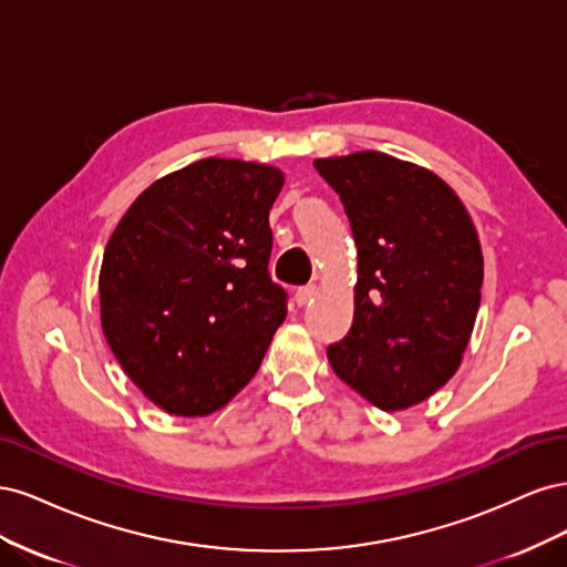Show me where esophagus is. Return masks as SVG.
I'll list each match as a JSON object with an SVG mask.
<instances>
[{"label":"esophagus","mask_w":567,"mask_h":567,"mask_svg":"<svg viewBox=\"0 0 567 567\" xmlns=\"http://www.w3.org/2000/svg\"><path fill=\"white\" fill-rule=\"evenodd\" d=\"M317 296V286H302L296 290V302L302 307L307 302H312Z\"/></svg>","instance_id":"1"}]
</instances>
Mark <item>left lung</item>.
<instances>
[{
  "instance_id": "obj_1",
  "label": "left lung",
  "mask_w": 567,
  "mask_h": 567,
  "mask_svg": "<svg viewBox=\"0 0 567 567\" xmlns=\"http://www.w3.org/2000/svg\"><path fill=\"white\" fill-rule=\"evenodd\" d=\"M357 246L354 319L329 354L383 411L431 398L458 371L480 307L483 248L466 205L433 169L379 151L317 158Z\"/></svg>"
}]
</instances>
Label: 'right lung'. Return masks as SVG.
Segmentation results:
<instances>
[{"label":"right lung","mask_w":567,"mask_h":567,"mask_svg":"<svg viewBox=\"0 0 567 567\" xmlns=\"http://www.w3.org/2000/svg\"><path fill=\"white\" fill-rule=\"evenodd\" d=\"M279 167L203 158L134 198L99 271L101 329L158 409L208 416L260 369L286 319L269 279Z\"/></svg>","instance_id":"add662e5"}]
</instances>
